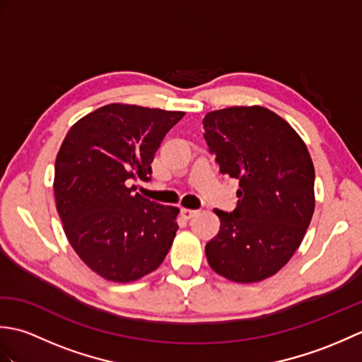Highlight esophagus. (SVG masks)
<instances>
[{"mask_svg":"<svg viewBox=\"0 0 362 362\" xmlns=\"http://www.w3.org/2000/svg\"><path fill=\"white\" fill-rule=\"evenodd\" d=\"M180 214H182L183 219L188 221V219H191L193 216H196L197 211H196V210H189V209H182V210H180Z\"/></svg>","mask_w":362,"mask_h":362,"instance_id":"1","label":"esophagus"}]
</instances>
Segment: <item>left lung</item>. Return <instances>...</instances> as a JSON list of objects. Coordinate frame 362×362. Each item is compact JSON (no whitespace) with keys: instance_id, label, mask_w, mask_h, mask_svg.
Masks as SVG:
<instances>
[{"instance_id":"obj_1","label":"left lung","mask_w":362,"mask_h":362,"mask_svg":"<svg viewBox=\"0 0 362 362\" xmlns=\"http://www.w3.org/2000/svg\"><path fill=\"white\" fill-rule=\"evenodd\" d=\"M204 129L219 171L240 185L233 213L214 210L221 227L205 245L206 259L230 281H263L288 263L310 227L316 199L308 148L261 105L213 110Z\"/></svg>"}]
</instances>
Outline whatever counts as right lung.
<instances>
[{
  "label": "right lung",
  "mask_w": 362,
  "mask_h": 362,
  "mask_svg": "<svg viewBox=\"0 0 362 362\" xmlns=\"http://www.w3.org/2000/svg\"><path fill=\"white\" fill-rule=\"evenodd\" d=\"M185 112L107 104L74 122L56 157L54 196L64 232L91 271L115 283L143 279L163 263L179 209L134 193Z\"/></svg>",
  "instance_id": "add662e5"
}]
</instances>
